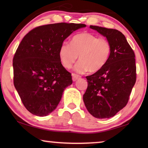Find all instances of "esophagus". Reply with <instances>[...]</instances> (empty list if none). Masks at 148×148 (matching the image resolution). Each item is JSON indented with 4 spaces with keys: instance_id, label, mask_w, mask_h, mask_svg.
<instances>
[{
    "instance_id": "34e87169",
    "label": "esophagus",
    "mask_w": 148,
    "mask_h": 148,
    "mask_svg": "<svg viewBox=\"0 0 148 148\" xmlns=\"http://www.w3.org/2000/svg\"><path fill=\"white\" fill-rule=\"evenodd\" d=\"M72 80H73L74 82H75V81H76V80L78 79V78H79L80 76L79 75H77V74H74V73H73V74H72Z\"/></svg>"
}]
</instances>
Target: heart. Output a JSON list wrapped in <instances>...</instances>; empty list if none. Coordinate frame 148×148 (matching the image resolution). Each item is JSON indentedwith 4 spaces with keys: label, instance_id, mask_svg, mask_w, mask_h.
<instances>
[{
    "label": "heart",
    "instance_id": "heart-1",
    "mask_svg": "<svg viewBox=\"0 0 148 148\" xmlns=\"http://www.w3.org/2000/svg\"><path fill=\"white\" fill-rule=\"evenodd\" d=\"M110 53L111 45L109 41L89 32L75 35L71 44L64 42L59 51L61 63L66 69H71L79 56V61L75 66V71L79 73L87 71H99L108 61Z\"/></svg>",
    "mask_w": 148,
    "mask_h": 148
}]
</instances>
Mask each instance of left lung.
<instances>
[{
	"instance_id": "obj_1",
	"label": "left lung",
	"mask_w": 148,
	"mask_h": 148,
	"mask_svg": "<svg viewBox=\"0 0 148 148\" xmlns=\"http://www.w3.org/2000/svg\"><path fill=\"white\" fill-rule=\"evenodd\" d=\"M90 28L106 37L111 53L103 68L86 76L88 86L83 99L92 116L110 118L129 101L136 80L135 55L122 32L98 26L90 25Z\"/></svg>"
}]
</instances>
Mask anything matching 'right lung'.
<instances>
[{
  "instance_id": "obj_1",
  "label": "right lung",
  "mask_w": 148,
  "mask_h": 148,
  "mask_svg": "<svg viewBox=\"0 0 148 148\" xmlns=\"http://www.w3.org/2000/svg\"><path fill=\"white\" fill-rule=\"evenodd\" d=\"M82 23H59L37 27L19 44L13 58L14 84L24 106L31 114L46 116L56 108L62 92L72 84L62 66L59 48Z\"/></svg>"
}]
</instances>
